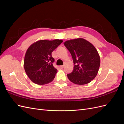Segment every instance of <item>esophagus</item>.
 Listing matches in <instances>:
<instances>
[{
    "label": "esophagus",
    "instance_id": "obj_1",
    "mask_svg": "<svg viewBox=\"0 0 124 124\" xmlns=\"http://www.w3.org/2000/svg\"><path fill=\"white\" fill-rule=\"evenodd\" d=\"M59 67H60V68L62 69V68H63V67H64V66H63H63H60Z\"/></svg>",
    "mask_w": 124,
    "mask_h": 124
}]
</instances>
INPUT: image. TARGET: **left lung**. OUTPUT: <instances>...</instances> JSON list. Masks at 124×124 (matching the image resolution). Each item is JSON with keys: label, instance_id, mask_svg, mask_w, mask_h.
I'll return each instance as SVG.
<instances>
[{"label": "left lung", "instance_id": "1", "mask_svg": "<svg viewBox=\"0 0 124 124\" xmlns=\"http://www.w3.org/2000/svg\"><path fill=\"white\" fill-rule=\"evenodd\" d=\"M63 44L70 52L74 64L72 72L67 74L69 80L78 85L91 82L98 73L100 63L96 48L82 38L66 41Z\"/></svg>", "mask_w": 124, "mask_h": 124}]
</instances>
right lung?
I'll return each mask as SVG.
<instances>
[{"mask_svg":"<svg viewBox=\"0 0 124 124\" xmlns=\"http://www.w3.org/2000/svg\"><path fill=\"white\" fill-rule=\"evenodd\" d=\"M62 42L59 39L39 40L28 48L24 67L26 74L33 83L43 85L54 80L57 70L53 65L55 59L52 53Z\"/></svg>","mask_w":124,"mask_h":124,"instance_id":"1","label":"right lung"}]
</instances>
